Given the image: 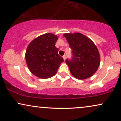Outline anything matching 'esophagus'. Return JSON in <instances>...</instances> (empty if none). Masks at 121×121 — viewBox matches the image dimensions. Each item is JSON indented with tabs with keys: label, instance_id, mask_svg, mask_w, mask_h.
I'll use <instances>...</instances> for the list:
<instances>
[{
	"label": "esophagus",
	"instance_id": "34e87169",
	"mask_svg": "<svg viewBox=\"0 0 121 121\" xmlns=\"http://www.w3.org/2000/svg\"><path fill=\"white\" fill-rule=\"evenodd\" d=\"M63 59H64V60H65V59H66V56H65H65H63Z\"/></svg>",
	"mask_w": 121,
	"mask_h": 121
}]
</instances>
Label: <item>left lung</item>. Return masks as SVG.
I'll list each match as a JSON object with an SVG mask.
<instances>
[{
    "label": "left lung",
    "mask_w": 121,
    "mask_h": 121,
    "mask_svg": "<svg viewBox=\"0 0 121 121\" xmlns=\"http://www.w3.org/2000/svg\"><path fill=\"white\" fill-rule=\"evenodd\" d=\"M72 49V60L65 62L73 77L85 80L91 77L100 63L99 52L90 39L81 33H67L63 35Z\"/></svg>",
    "instance_id": "8db88e82"
}]
</instances>
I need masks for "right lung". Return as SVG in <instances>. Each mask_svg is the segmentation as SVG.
<instances>
[{
  "label": "right lung",
  "mask_w": 121,
  "mask_h": 121,
  "mask_svg": "<svg viewBox=\"0 0 121 121\" xmlns=\"http://www.w3.org/2000/svg\"><path fill=\"white\" fill-rule=\"evenodd\" d=\"M58 39L53 34H43L32 40L27 48L25 59L28 68L39 78L53 77L63 62L55 46Z\"/></svg>",
  "instance_id": "add662e5"
}]
</instances>
